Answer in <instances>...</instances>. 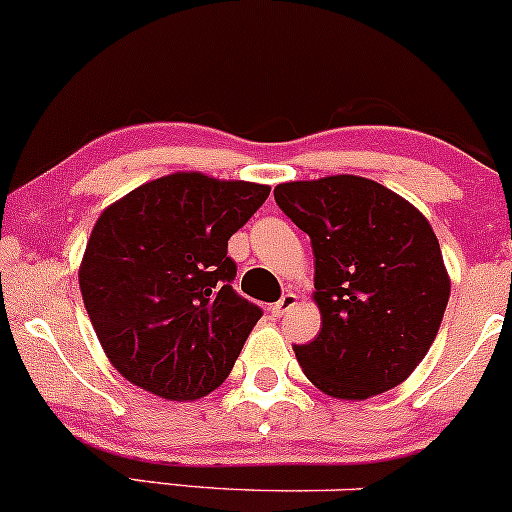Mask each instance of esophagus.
<instances>
[{
	"instance_id": "obj_1",
	"label": "esophagus",
	"mask_w": 512,
	"mask_h": 512,
	"mask_svg": "<svg viewBox=\"0 0 512 512\" xmlns=\"http://www.w3.org/2000/svg\"><path fill=\"white\" fill-rule=\"evenodd\" d=\"M297 307V295L295 292H285L278 302L273 304V314L275 317H283V314L290 312V309Z\"/></svg>"
}]
</instances>
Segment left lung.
Masks as SVG:
<instances>
[{
    "label": "left lung",
    "mask_w": 512,
    "mask_h": 512,
    "mask_svg": "<svg viewBox=\"0 0 512 512\" xmlns=\"http://www.w3.org/2000/svg\"><path fill=\"white\" fill-rule=\"evenodd\" d=\"M275 203L309 234L321 331L295 346L314 387L370 399L416 370L438 336L450 275L416 205L353 174L275 186Z\"/></svg>",
    "instance_id": "obj_1"
}]
</instances>
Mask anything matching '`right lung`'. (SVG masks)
<instances>
[{
	"instance_id": "obj_1",
	"label": "right lung",
	"mask_w": 512,
	"mask_h": 512,
	"mask_svg": "<svg viewBox=\"0 0 512 512\" xmlns=\"http://www.w3.org/2000/svg\"><path fill=\"white\" fill-rule=\"evenodd\" d=\"M271 186L162 176L108 205L79 263V290L99 343L125 380L169 401L220 387L261 309L232 290L227 241Z\"/></svg>"
}]
</instances>
